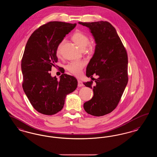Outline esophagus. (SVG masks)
<instances>
[{"mask_svg": "<svg viewBox=\"0 0 157 157\" xmlns=\"http://www.w3.org/2000/svg\"><path fill=\"white\" fill-rule=\"evenodd\" d=\"M78 86L79 87H82V86H83V82L81 81L80 80H78Z\"/></svg>", "mask_w": 157, "mask_h": 157, "instance_id": "1", "label": "esophagus"}]
</instances>
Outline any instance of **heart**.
<instances>
[{
	"instance_id": "b5f03b06",
	"label": "heart",
	"mask_w": 157,
	"mask_h": 157,
	"mask_svg": "<svg viewBox=\"0 0 157 157\" xmlns=\"http://www.w3.org/2000/svg\"><path fill=\"white\" fill-rule=\"evenodd\" d=\"M72 39L81 49L84 50L88 46L89 43V38L85 34L76 31L72 36ZM63 43V41H61L57 47L56 54L59 56L61 52V47ZM85 63L84 61H73L69 63L67 66L66 68L70 73L74 75L79 76L82 73V71L84 67Z\"/></svg>"
}]
</instances>
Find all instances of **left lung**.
Returning a JSON list of instances; mask_svg holds the SVG:
<instances>
[{
	"label": "left lung",
	"mask_w": 157,
	"mask_h": 157,
	"mask_svg": "<svg viewBox=\"0 0 157 157\" xmlns=\"http://www.w3.org/2000/svg\"><path fill=\"white\" fill-rule=\"evenodd\" d=\"M90 30L94 37V53L86 68V75L99 78L83 84L93 89L94 96L83 104L85 110L94 116L110 113L117 107L128 82L127 51L115 28L107 21L79 22Z\"/></svg>",
	"instance_id": "left-lung-1"
}]
</instances>
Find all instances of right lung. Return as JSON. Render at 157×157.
Listing matches in <instances>:
<instances>
[{
    "instance_id": "1",
    "label": "right lung",
    "mask_w": 157,
    "mask_h": 157,
    "mask_svg": "<svg viewBox=\"0 0 157 157\" xmlns=\"http://www.w3.org/2000/svg\"><path fill=\"white\" fill-rule=\"evenodd\" d=\"M76 24L50 21L33 32L21 59L23 88L33 107L39 113L55 114L61 111L67 95L75 90L78 81L65 74L52 77L50 71L58 61L56 48Z\"/></svg>"
}]
</instances>
